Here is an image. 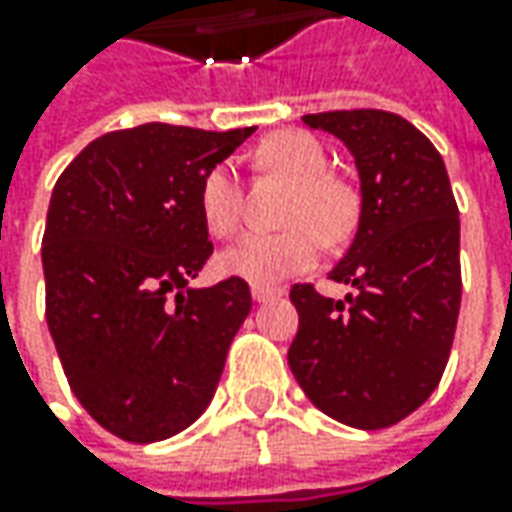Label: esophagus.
<instances>
[{"label":"esophagus","instance_id":"1","mask_svg":"<svg viewBox=\"0 0 512 512\" xmlns=\"http://www.w3.org/2000/svg\"><path fill=\"white\" fill-rule=\"evenodd\" d=\"M250 293H253V299H256V302H270V299H279L285 290H282V287H270V285H253L250 287Z\"/></svg>","mask_w":512,"mask_h":512}]
</instances>
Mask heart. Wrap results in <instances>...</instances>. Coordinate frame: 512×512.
Returning <instances> with one entry per match:
<instances>
[{
	"mask_svg": "<svg viewBox=\"0 0 512 512\" xmlns=\"http://www.w3.org/2000/svg\"><path fill=\"white\" fill-rule=\"evenodd\" d=\"M262 165L279 170L293 182L285 222L276 233H247L219 256V267L253 285H276L302 273L319 256V236L325 242L344 239L356 225V193L342 179L327 173V153L316 136L305 130H279L259 148ZM199 213L205 227L227 239L242 225V185L233 162L207 170L199 187Z\"/></svg>",
	"mask_w": 512,
	"mask_h": 512,
	"instance_id": "b5f03b06",
	"label": "heart"
}]
</instances>
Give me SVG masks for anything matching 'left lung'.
<instances>
[{
	"label": "left lung",
	"mask_w": 512,
	"mask_h": 512,
	"mask_svg": "<svg viewBox=\"0 0 512 512\" xmlns=\"http://www.w3.org/2000/svg\"><path fill=\"white\" fill-rule=\"evenodd\" d=\"M305 125L342 139L362 179L359 230L333 282L290 287L299 333L287 362L307 399L336 422L382 430L422 407L442 382L459 305V207L442 153L387 110L307 113Z\"/></svg>",
	"instance_id": "left-lung-1"
}]
</instances>
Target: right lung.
<instances>
[{"label":"right lung","mask_w":512,"mask_h":512,"mask_svg":"<svg viewBox=\"0 0 512 512\" xmlns=\"http://www.w3.org/2000/svg\"><path fill=\"white\" fill-rule=\"evenodd\" d=\"M250 133L113 130L53 187L42 236L50 336L73 396L125 442H162L205 413L253 307L239 276L187 287L213 253L202 179Z\"/></svg>","instance_id":"obj_1"}]
</instances>
